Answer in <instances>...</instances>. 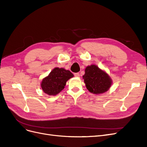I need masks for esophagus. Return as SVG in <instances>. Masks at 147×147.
I'll use <instances>...</instances> for the list:
<instances>
[{"label": "esophagus", "mask_w": 147, "mask_h": 147, "mask_svg": "<svg viewBox=\"0 0 147 147\" xmlns=\"http://www.w3.org/2000/svg\"><path fill=\"white\" fill-rule=\"evenodd\" d=\"M74 75L75 77H79V76H80L79 73H76L74 74Z\"/></svg>", "instance_id": "1"}]
</instances>
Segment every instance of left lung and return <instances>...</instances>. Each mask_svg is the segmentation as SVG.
<instances>
[{
  "label": "left lung",
  "instance_id": "obj_1",
  "mask_svg": "<svg viewBox=\"0 0 147 147\" xmlns=\"http://www.w3.org/2000/svg\"><path fill=\"white\" fill-rule=\"evenodd\" d=\"M83 79L89 92L95 94H103L109 89L112 80L106 73L97 66L91 65L85 68Z\"/></svg>",
  "mask_w": 147,
  "mask_h": 147
}]
</instances>
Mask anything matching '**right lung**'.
Returning a JSON list of instances; mask_svg holds the SVG:
<instances>
[{
    "mask_svg": "<svg viewBox=\"0 0 147 147\" xmlns=\"http://www.w3.org/2000/svg\"><path fill=\"white\" fill-rule=\"evenodd\" d=\"M74 75L69 70L55 68L41 82L42 91L49 95H56L64 89L66 82Z\"/></svg>",
    "mask_w": 147,
    "mask_h": 147,
    "instance_id": "obj_1",
    "label": "right lung"
}]
</instances>
